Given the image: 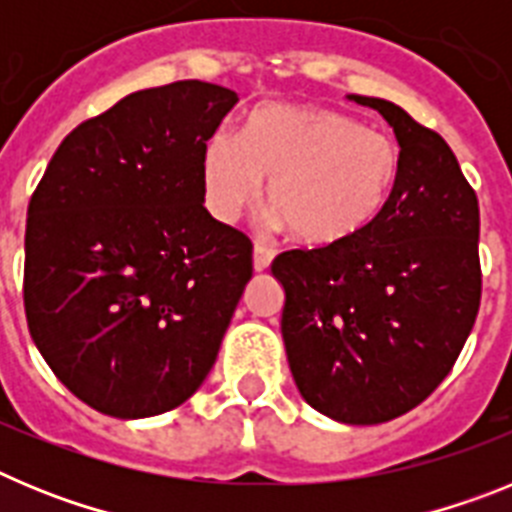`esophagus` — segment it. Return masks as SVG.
Segmentation results:
<instances>
[{
  "mask_svg": "<svg viewBox=\"0 0 512 512\" xmlns=\"http://www.w3.org/2000/svg\"><path fill=\"white\" fill-rule=\"evenodd\" d=\"M271 259H274V248L266 246L264 241L253 243V269H256V271L269 269Z\"/></svg>",
  "mask_w": 512,
  "mask_h": 512,
  "instance_id": "esophagus-1",
  "label": "esophagus"
}]
</instances>
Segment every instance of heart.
<instances>
[{
	"label": "heart",
	"instance_id": "obj_1",
	"mask_svg": "<svg viewBox=\"0 0 512 512\" xmlns=\"http://www.w3.org/2000/svg\"><path fill=\"white\" fill-rule=\"evenodd\" d=\"M400 179V148L382 130L310 104H266L243 140L210 135L202 153L207 210L230 223L259 200L307 246H333L359 235L387 207Z\"/></svg>",
	"mask_w": 512,
	"mask_h": 512
}]
</instances>
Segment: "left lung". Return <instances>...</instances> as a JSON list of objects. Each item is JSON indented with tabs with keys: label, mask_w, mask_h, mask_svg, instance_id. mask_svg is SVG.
<instances>
[{
	"label": "left lung",
	"mask_w": 512,
	"mask_h": 512,
	"mask_svg": "<svg viewBox=\"0 0 512 512\" xmlns=\"http://www.w3.org/2000/svg\"><path fill=\"white\" fill-rule=\"evenodd\" d=\"M395 130L400 179L359 235L279 253L282 338L297 390L338 423L408 413L459 359L482 297L479 205L446 140L377 97L348 94Z\"/></svg>",
	"instance_id": "left-lung-1"
}]
</instances>
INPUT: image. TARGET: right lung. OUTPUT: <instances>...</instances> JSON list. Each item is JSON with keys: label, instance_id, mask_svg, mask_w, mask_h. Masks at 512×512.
I'll list each match as a JSON object with an SVG mask.
<instances>
[{"label": "right lung", "instance_id": "obj_1", "mask_svg": "<svg viewBox=\"0 0 512 512\" xmlns=\"http://www.w3.org/2000/svg\"><path fill=\"white\" fill-rule=\"evenodd\" d=\"M233 89L174 81L71 130L27 207L25 315L81 402L122 420L179 408L253 274L248 235L205 210L202 153Z\"/></svg>", "mask_w": 512, "mask_h": 512}]
</instances>
